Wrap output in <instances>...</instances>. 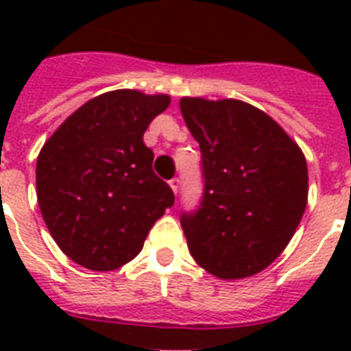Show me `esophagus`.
I'll use <instances>...</instances> for the list:
<instances>
[{
  "label": "esophagus",
  "mask_w": 351,
  "mask_h": 351,
  "mask_svg": "<svg viewBox=\"0 0 351 351\" xmlns=\"http://www.w3.org/2000/svg\"><path fill=\"white\" fill-rule=\"evenodd\" d=\"M169 186L171 189H173V193H178V187H180V178H171L169 180Z\"/></svg>",
  "instance_id": "esophagus-1"
}]
</instances>
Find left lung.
I'll use <instances>...</instances> for the list:
<instances>
[{
    "label": "left lung",
    "mask_w": 351,
    "mask_h": 351,
    "mask_svg": "<svg viewBox=\"0 0 351 351\" xmlns=\"http://www.w3.org/2000/svg\"><path fill=\"white\" fill-rule=\"evenodd\" d=\"M180 111L200 145L204 176L202 202L180 219L187 247L215 277H251L282 253L304 215V154L245 101L182 98Z\"/></svg>",
    "instance_id": "1"
}]
</instances>
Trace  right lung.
I'll use <instances>...</instances> for the list:
<instances>
[{"label":"right lung","mask_w":351,"mask_h":351,"mask_svg":"<svg viewBox=\"0 0 351 351\" xmlns=\"http://www.w3.org/2000/svg\"><path fill=\"white\" fill-rule=\"evenodd\" d=\"M167 95L111 90L74 111L41 147L36 193L60 250L80 266L111 271L142 251L175 195L153 171L143 132Z\"/></svg>","instance_id":"1"}]
</instances>
